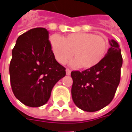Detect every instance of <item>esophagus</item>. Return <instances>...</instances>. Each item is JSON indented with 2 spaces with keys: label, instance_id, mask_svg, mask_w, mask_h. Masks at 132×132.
<instances>
[{
  "label": "esophagus",
  "instance_id": "1",
  "mask_svg": "<svg viewBox=\"0 0 132 132\" xmlns=\"http://www.w3.org/2000/svg\"><path fill=\"white\" fill-rule=\"evenodd\" d=\"M66 75H71V71L70 69H66Z\"/></svg>",
  "mask_w": 132,
  "mask_h": 132
}]
</instances>
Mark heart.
Returning <instances> with one entry per match:
<instances>
[{
	"mask_svg": "<svg viewBox=\"0 0 132 132\" xmlns=\"http://www.w3.org/2000/svg\"><path fill=\"white\" fill-rule=\"evenodd\" d=\"M52 54L55 60L64 64L73 55L69 65L85 69H92L104 58L108 50V42L105 38L90 33H73L62 38L52 35L50 39Z\"/></svg>",
	"mask_w": 132,
	"mask_h": 132,
	"instance_id": "heart-1",
	"label": "heart"
}]
</instances>
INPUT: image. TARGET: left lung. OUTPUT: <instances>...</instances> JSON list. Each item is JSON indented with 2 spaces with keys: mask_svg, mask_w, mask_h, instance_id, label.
Returning <instances> with one entry per match:
<instances>
[{
  "mask_svg": "<svg viewBox=\"0 0 132 132\" xmlns=\"http://www.w3.org/2000/svg\"><path fill=\"white\" fill-rule=\"evenodd\" d=\"M109 48L98 65L82 71H71V96L75 105L87 112L100 110L111 102L120 83L123 58L119 44L109 40Z\"/></svg>",
  "mask_w": 132,
  "mask_h": 132,
  "instance_id": "obj_1",
  "label": "left lung"
}]
</instances>
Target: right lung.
I'll list each match as a JSON object with an SVG mask.
<instances>
[{
    "mask_svg": "<svg viewBox=\"0 0 132 132\" xmlns=\"http://www.w3.org/2000/svg\"><path fill=\"white\" fill-rule=\"evenodd\" d=\"M48 31L30 29L18 37L12 50L9 75L15 97L26 106L47 102L54 85L66 76V69L52 54Z\"/></svg>",
    "mask_w": 132,
    "mask_h": 132,
    "instance_id": "1",
    "label": "right lung"
}]
</instances>
